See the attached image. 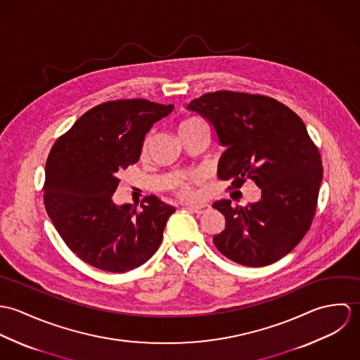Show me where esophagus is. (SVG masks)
<instances>
[{
    "instance_id": "34e87169",
    "label": "esophagus",
    "mask_w": 360,
    "mask_h": 360,
    "mask_svg": "<svg viewBox=\"0 0 360 360\" xmlns=\"http://www.w3.org/2000/svg\"><path fill=\"white\" fill-rule=\"evenodd\" d=\"M209 207H210V205H207V204H193V205H187L188 210H191V212H194V213H198V214L204 213Z\"/></svg>"
}]
</instances>
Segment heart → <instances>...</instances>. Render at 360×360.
Wrapping results in <instances>:
<instances>
[{
    "mask_svg": "<svg viewBox=\"0 0 360 360\" xmlns=\"http://www.w3.org/2000/svg\"><path fill=\"white\" fill-rule=\"evenodd\" d=\"M197 120H198V119H187V120H183V122L180 123V126H179V130L183 129V127H186V126H188V124H191V123H194V122H197ZM150 140H151V137L148 136V137L146 139V141H144V146H143V151H144V153L148 150ZM200 181H201V174H200V173H197V172L188 173V174H186V176H181V177L176 181V184H174V191H176L177 195H180V197L190 198V197H193V195L195 194V186H197Z\"/></svg>",
    "mask_w": 360,
    "mask_h": 360,
    "instance_id": "1",
    "label": "heart"
}]
</instances>
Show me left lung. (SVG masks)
<instances>
[{"instance_id": "1", "label": "left lung", "mask_w": 360, "mask_h": 360, "mask_svg": "<svg viewBox=\"0 0 360 360\" xmlns=\"http://www.w3.org/2000/svg\"><path fill=\"white\" fill-rule=\"evenodd\" d=\"M206 117L227 147L219 179L241 188L251 179L262 190L245 207L221 200L226 229L213 237L230 260L262 267L290 254L313 221L323 180L321 156L302 119L284 103L262 94L213 91L187 106Z\"/></svg>"}]
</instances>
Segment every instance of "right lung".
Wrapping results in <instances>:
<instances>
[{
    "instance_id": "add662e5",
    "label": "right lung",
    "mask_w": 360,
    "mask_h": 360,
    "mask_svg": "<svg viewBox=\"0 0 360 360\" xmlns=\"http://www.w3.org/2000/svg\"><path fill=\"white\" fill-rule=\"evenodd\" d=\"M173 105L144 98L100 103L53 143L46 163L44 205L68 248L93 267L123 273L154 255L173 206L147 195L117 206L119 173L134 165L146 134Z\"/></svg>"
}]
</instances>
